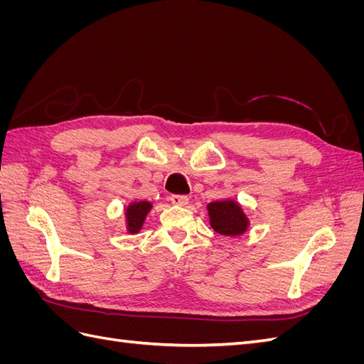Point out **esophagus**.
<instances>
[{"label":"esophagus","mask_w":364,"mask_h":364,"mask_svg":"<svg viewBox=\"0 0 364 364\" xmlns=\"http://www.w3.org/2000/svg\"><path fill=\"white\" fill-rule=\"evenodd\" d=\"M188 197L186 196H179V194H173L171 197H170V202L173 203V205H178V206H183V205H186L188 203Z\"/></svg>","instance_id":"1"}]
</instances>
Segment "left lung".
Segmentation results:
<instances>
[{
  "label": "left lung",
  "mask_w": 364,
  "mask_h": 364,
  "mask_svg": "<svg viewBox=\"0 0 364 364\" xmlns=\"http://www.w3.org/2000/svg\"><path fill=\"white\" fill-rule=\"evenodd\" d=\"M208 215L211 228L217 234L225 237H238L245 234L249 228V218L243 208L235 200H217L209 203Z\"/></svg>",
  "instance_id": "obj_1"
}]
</instances>
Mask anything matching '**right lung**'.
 <instances>
[{
	"label": "right lung",
	"instance_id": "add662e5",
	"mask_svg": "<svg viewBox=\"0 0 364 364\" xmlns=\"http://www.w3.org/2000/svg\"><path fill=\"white\" fill-rule=\"evenodd\" d=\"M151 203L147 200L141 202H132L126 208V225L129 234H136L141 230L142 225H144V220L147 214L150 213Z\"/></svg>",
	"mask_w": 364,
	"mask_h": 364
}]
</instances>
